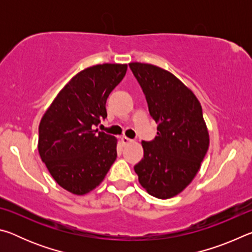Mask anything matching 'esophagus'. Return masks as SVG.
Segmentation results:
<instances>
[{
  "label": "esophagus",
  "mask_w": 252,
  "mask_h": 252,
  "mask_svg": "<svg viewBox=\"0 0 252 252\" xmlns=\"http://www.w3.org/2000/svg\"><path fill=\"white\" fill-rule=\"evenodd\" d=\"M121 141H122V143L125 144H129V143H131V142H133V140H131V139H129V138H126V136H122L121 138Z\"/></svg>",
  "instance_id": "1"
}]
</instances>
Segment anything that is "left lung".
<instances>
[{
	"label": "left lung",
	"mask_w": 252,
	"mask_h": 252,
	"mask_svg": "<svg viewBox=\"0 0 252 252\" xmlns=\"http://www.w3.org/2000/svg\"><path fill=\"white\" fill-rule=\"evenodd\" d=\"M129 65L158 125L156 139L142 141L143 158L134 171L149 194L159 199L176 197L197 176L209 148L201 104L171 72L149 63Z\"/></svg>",
	"instance_id": "1"
}]
</instances>
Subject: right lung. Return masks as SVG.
I'll use <instances>...</instances> for the list:
<instances>
[{"label": "right lung", "mask_w": 252, "mask_h": 252, "mask_svg": "<svg viewBox=\"0 0 252 252\" xmlns=\"http://www.w3.org/2000/svg\"><path fill=\"white\" fill-rule=\"evenodd\" d=\"M126 69V64L103 63L79 72L41 119V159L55 182L71 193L95 189L117 159V138L94 126L106 118V99Z\"/></svg>", "instance_id": "1"}]
</instances>
